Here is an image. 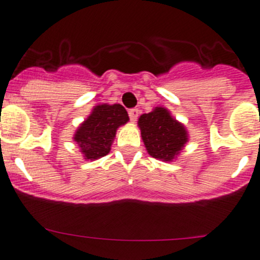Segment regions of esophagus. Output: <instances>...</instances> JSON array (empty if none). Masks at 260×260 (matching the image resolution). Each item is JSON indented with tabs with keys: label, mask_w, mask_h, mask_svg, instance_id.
Wrapping results in <instances>:
<instances>
[{
	"label": "esophagus",
	"mask_w": 260,
	"mask_h": 260,
	"mask_svg": "<svg viewBox=\"0 0 260 260\" xmlns=\"http://www.w3.org/2000/svg\"><path fill=\"white\" fill-rule=\"evenodd\" d=\"M139 112H140V111H139V109H131V110H129V117H130L131 121L135 122L136 120H138Z\"/></svg>",
	"instance_id": "1"
}]
</instances>
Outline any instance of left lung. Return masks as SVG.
I'll return each mask as SVG.
<instances>
[{
  "mask_svg": "<svg viewBox=\"0 0 260 260\" xmlns=\"http://www.w3.org/2000/svg\"><path fill=\"white\" fill-rule=\"evenodd\" d=\"M145 148L153 158L171 161L187 143V131L163 107H156L139 119Z\"/></svg>",
  "mask_w": 260,
  "mask_h": 260,
  "instance_id": "8db88e82",
  "label": "left lung"
}]
</instances>
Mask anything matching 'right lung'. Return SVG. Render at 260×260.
<instances>
[{
    "instance_id": "right-lung-1",
    "label": "right lung",
    "mask_w": 260,
    "mask_h": 260,
    "mask_svg": "<svg viewBox=\"0 0 260 260\" xmlns=\"http://www.w3.org/2000/svg\"><path fill=\"white\" fill-rule=\"evenodd\" d=\"M129 121L121 105H99L88 119L78 127L74 140L86 159H99L107 155L120 125Z\"/></svg>"
}]
</instances>
